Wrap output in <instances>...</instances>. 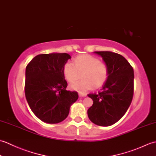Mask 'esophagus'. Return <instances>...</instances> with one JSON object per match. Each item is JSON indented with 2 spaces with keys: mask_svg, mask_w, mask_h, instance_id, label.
Returning <instances> with one entry per match:
<instances>
[{
  "mask_svg": "<svg viewBox=\"0 0 156 156\" xmlns=\"http://www.w3.org/2000/svg\"><path fill=\"white\" fill-rule=\"evenodd\" d=\"M78 95H79V97H86V96H87V94H82V93H79Z\"/></svg>",
  "mask_w": 156,
  "mask_h": 156,
  "instance_id": "34e87169",
  "label": "esophagus"
}]
</instances>
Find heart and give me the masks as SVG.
I'll list each match as a JSON object with an SVG mask.
<instances>
[{
    "label": "heart",
    "mask_w": 156,
    "mask_h": 156,
    "mask_svg": "<svg viewBox=\"0 0 156 156\" xmlns=\"http://www.w3.org/2000/svg\"><path fill=\"white\" fill-rule=\"evenodd\" d=\"M63 74L69 83L82 80L70 85L71 89L80 93H84L93 88H99L107 82L108 68L107 64L100 62L97 57L89 54L78 55L73 61L66 63L63 68Z\"/></svg>",
    "instance_id": "b5f03b06"
}]
</instances>
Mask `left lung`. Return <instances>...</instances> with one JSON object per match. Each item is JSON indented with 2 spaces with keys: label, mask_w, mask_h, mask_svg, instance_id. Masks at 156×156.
<instances>
[{
  "label": "left lung",
  "mask_w": 156,
  "mask_h": 156,
  "mask_svg": "<svg viewBox=\"0 0 156 156\" xmlns=\"http://www.w3.org/2000/svg\"><path fill=\"white\" fill-rule=\"evenodd\" d=\"M101 55L108 68L107 82L98 93L88 94L93 105L88 116L93 123L110 126L122 118L133 97V67L123 56L111 51H94Z\"/></svg>",
  "instance_id": "1"
}]
</instances>
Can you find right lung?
<instances>
[{"label": "right lung", "mask_w": 156, "mask_h": 156, "mask_svg": "<svg viewBox=\"0 0 156 156\" xmlns=\"http://www.w3.org/2000/svg\"><path fill=\"white\" fill-rule=\"evenodd\" d=\"M71 56L66 53L39 54L25 70V94L33 112L48 123H58L68 117L78 92L66 90L63 68Z\"/></svg>", "instance_id": "1"}]
</instances>
